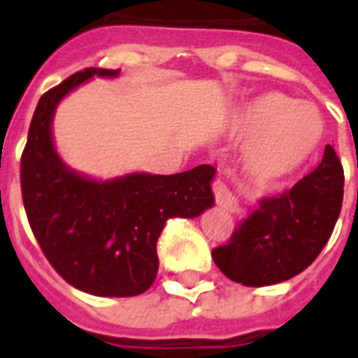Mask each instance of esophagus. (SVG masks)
Masks as SVG:
<instances>
[{"label": "esophagus", "instance_id": "1", "mask_svg": "<svg viewBox=\"0 0 358 358\" xmlns=\"http://www.w3.org/2000/svg\"><path fill=\"white\" fill-rule=\"evenodd\" d=\"M213 194H215V201L217 205H220L224 210H230V213H236L240 209V203H238V197L228 189L222 180H215L213 182Z\"/></svg>", "mask_w": 358, "mask_h": 358}]
</instances>
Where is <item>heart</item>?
<instances>
[{"label":"heart","instance_id":"obj_1","mask_svg":"<svg viewBox=\"0 0 358 358\" xmlns=\"http://www.w3.org/2000/svg\"><path fill=\"white\" fill-rule=\"evenodd\" d=\"M234 132L248 138L243 164L257 186H272L307 161L322 138V117L305 101L278 92L255 95L234 118Z\"/></svg>","mask_w":358,"mask_h":358}]
</instances>
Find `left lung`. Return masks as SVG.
I'll list each match as a JSON object with an SVG mask.
<instances>
[{"mask_svg": "<svg viewBox=\"0 0 358 358\" xmlns=\"http://www.w3.org/2000/svg\"><path fill=\"white\" fill-rule=\"evenodd\" d=\"M343 201V166L331 145L307 176L282 194L263 197L226 245L213 249L220 272L243 285L280 284L320 255Z\"/></svg>", "mask_w": 358, "mask_h": 358, "instance_id": "8db88e82", "label": "left lung"}]
</instances>
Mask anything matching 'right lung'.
<instances>
[{"instance_id": "right-lung-1", "label": "right lung", "mask_w": 358, "mask_h": 358, "mask_svg": "<svg viewBox=\"0 0 358 358\" xmlns=\"http://www.w3.org/2000/svg\"><path fill=\"white\" fill-rule=\"evenodd\" d=\"M117 76L84 69L40 97L20 157V189L28 222L43 255L76 289L99 297H132L153 284L157 240L172 217L194 218L215 203V169L178 174H128L95 182L71 171L51 140L57 103L82 82Z\"/></svg>"}]
</instances>
